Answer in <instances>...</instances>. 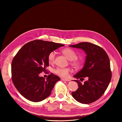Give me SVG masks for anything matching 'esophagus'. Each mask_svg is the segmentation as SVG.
Segmentation results:
<instances>
[{
    "mask_svg": "<svg viewBox=\"0 0 122 122\" xmlns=\"http://www.w3.org/2000/svg\"><path fill=\"white\" fill-rule=\"evenodd\" d=\"M61 80L62 81H70V80L69 79H65V78H61Z\"/></svg>",
    "mask_w": 122,
    "mask_h": 122,
    "instance_id": "34e87169",
    "label": "esophagus"
}]
</instances>
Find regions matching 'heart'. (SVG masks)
<instances>
[{
	"label": "heart",
	"mask_w": 122,
	"mask_h": 122,
	"mask_svg": "<svg viewBox=\"0 0 122 122\" xmlns=\"http://www.w3.org/2000/svg\"><path fill=\"white\" fill-rule=\"evenodd\" d=\"M62 53H63L69 60L71 61V64L75 67L78 68L81 65V61L77 58V54L73 49L71 48H66L62 50ZM55 52L52 51L49 53L48 57V60L49 63H53L55 61ZM71 71V70L69 68H57L54 70V72L56 74L63 77H67L69 76L70 72Z\"/></svg>",
	"instance_id": "1"
}]
</instances>
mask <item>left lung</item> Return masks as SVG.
<instances>
[{
	"mask_svg": "<svg viewBox=\"0 0 122 122\" xmlns=\"http://www.w3.org/2000/svg\"><path fill=\"white\" fill-rule=\"evenodd\" d=\"M70 47L81 49L86 54L83 68L73 76L78 79L75 81L78 88L72 92V96L82 104L93 103L104 93L111 80L109 57L101 47L91 43L81 42ZM85 77L88 79L82 84L81 82Z\"/></svg>",
	"mask_w": 122,
	"mask_h": 122,
	"instance_id": "obj_1",
	"label": "left lung"
}]
</instances>
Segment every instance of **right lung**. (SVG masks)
<instances>
[{"mask_svg": "<svg viewBox=\"0 0 122 122\" xmlns=\"http://www.w3.org/2000/svg\"><path fill=\"white\" fill-rule=\"evenodd\" d=\"M64 46L36 40L25 44L17 52L12 62V79L15 86L24 98L38 102L50 95L60 78L51 73L45 79L39 74L49 66V53Z\"/></svg>", "mask_w": 122, "mask_h": 122, "instance_id": "obj_1", "label": "right lung"}]
</instances>
